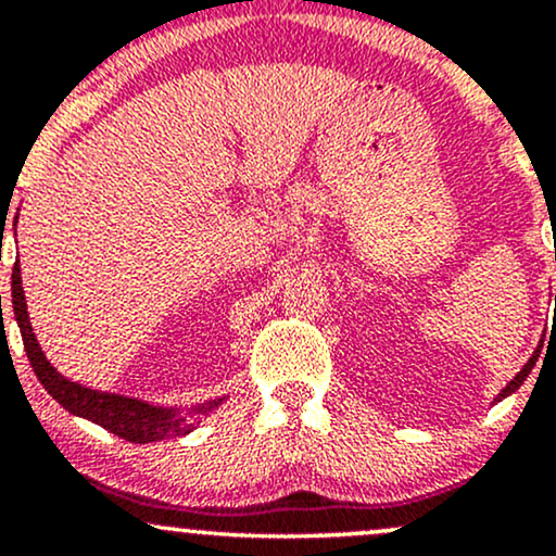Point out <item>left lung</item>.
Wrapping results in <instances>:
<instances>
[{
	"label": "left lung",
	"mask_w": 556,
	"mask_h": 556,
	"mask_svg": "<svg viewBox=\"0 0 556 556\" xmlns=\"http://www.w3.org/2000/svg\"><path fill=\"white\" fill-rule=\"evenodd\" d=\"M541 342H544V340H541ZM539 353H541V344H539V348H535V353L531 355V358H528V363H526V366H522V368H520V374H515V379H513V381H509V384H507V387H504L500 394H496V400H494V402H500V400H504V397H509V394H513V392H515V389H520V384H522V381H526V379H528V374H531V371H533L535 361H539Z\"/></svg>",
	"instance_id": "obj_1"
}]
</instances>
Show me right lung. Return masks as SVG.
Listing matches in <instances>:
<instances>
[{
	"label": "right lung",
	"mask_w": 556,
	"mask_h": 556,
	"mask_svg": "<svg viewBox=\"0 0 556 556\" xmlns=\"http://www.w3.org/2000/svg\"><path fill=\"white\" fill-rule=\"evenodd\" d=\"M17 219V216H15ZM12 311H15V321L21 327L25 353H28L30 366L52 397L60 402L65 410L73 416H80L86 420H93L101 429L117 433L119 439L132 444H149L159 442V439H172L190 433L193 424H188V418H193V413H212L214 407H219L225 397L203 402V405L190 407L188 413H180L177 407H159L149 405L146 400L125 397V394H112V392H99V389L83 387L78 381H70L62 376L52 363L43 355L41 344H38L34 327H30L28 308H25V292H23V279H21V264L15 261L12 266Z\"/></svg>",
	"instance_id": "obj_1"
}]
</instances>
